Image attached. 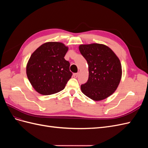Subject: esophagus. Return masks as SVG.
I'll return each instance as SVG.
<instances>
[{
  "mask_svg": "<svg viewBox=\"0 0 148 148\" xmlns=\"http://www.w3.org/2000/svg\"><path fill=\"white\" fill-rule=\"evenodd\" d=\"M78 75H79L78 73H73V77H75V78H77L78 77Z\"/></svg>",
  "mask_w": 148,
  "mask_h": 148,
  "instance_id": "obj_1",
  "label": "esophagus"
}]
</instances>
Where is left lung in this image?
Returning a JSON list of instances; mask_svg holds the SVG:
<instances>
[{
	"label": "left lung",
	"mask_w": 148,
	"mask_h": 148,
	"mask_svg": "<svg viewBox=\"0 0 148 148\" xmlns=\"http://www.w3.org/2000/svg\"><path fill=\"white\" fill-rule=\"evenodd\" d=\"M79 49L89 66L88 81L81 85L83 93L94 101L104 99L112 95L122 77L119 58L103 44L80 45Z\"/></svg>",
	"instance_id": "obj_1"
}]
</instances>
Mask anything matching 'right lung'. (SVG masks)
I'll return each mask as SVG.
<instances>
[{"instance_id":"right-lung-1","label":"right lung","mask_w":148,"mask_h":148,"mask_svg":"<svg viewBox=\"0 0 148 148\" xmlns=\"http://www.w3.org/2000/svg\"><path fill=\"white\" fill-rule=\"evenodd\" d=\"M68 47L64 44L49 42L31 56L26 74L34 89L42 95L57 93L65 88L71 78L70 63L64 59Z\"/></svg>"}]
</instances>
